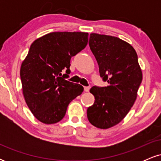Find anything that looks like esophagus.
Instances as JSON below:
<instances>
[{
  "label": "esophagus",
  "instance_id": "obj_1",
  "mask_svg": "<svg viewBox=\"0 0 161 161\" xmlns=\"http://www.w3.org/2000/svg\"><path fill=\"white\" fill-rule=\"evenodd\" d=\"M89 90H90V87H88V86L84 87V91H85V92H89Z\"/></svg>",
  "mask_w": 161,
  "mask_h": 161
}]
</instances>
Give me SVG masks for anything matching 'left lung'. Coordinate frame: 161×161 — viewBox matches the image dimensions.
Returning <instances> with one entry per match:
<instances>
[{
    "label": "left lung",
    "mask_w": 161,
    "mask_h": 161,
    "mask_svg": "<svg viewBox=\"0 0 161 161\" xmlns=\"http://www.w3.org/2000/svg\"><path fill=\"white\" fill-rule=\"evenodd\" d=\"M88 44L98 64L100 75L108 86L90 89L95 103L87 110V116L94 126L109 129L120 123L133 106L142 72L136 51L125 41L92 33Z\"/></svg>",
    "instance_id": "8db88e82"
}]
</instances>
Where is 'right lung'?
Returning a JSON list of instances; mask_svg holds the SVG:
<instances>
[{"label":"right lung","instance_id":"right-lung-1","mask_svg":"<svg viewBox=\"0 0 161 161\" xmlns=\"http://www.w3.org/2000/svg\"><path fill=\"white\" fill-rule=\"evenodd\" d=\"M88 33L55 32L33 42L20 67L25 103L38 120L58 123L68 105L82 93L83 87L61 77L69 73L70 59L86 47ZM66 75V74H65Z\"/></svg>","mask_w":161,"mask_h":161}]
</instances>
